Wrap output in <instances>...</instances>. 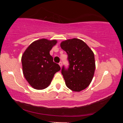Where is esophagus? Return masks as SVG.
Wrapping results in <instances>:
<instances>
[{
    "label": "esophagus",
    "mask_w": 123,
    "mask_h": 123,
    "mask_svg": "<svg viewBox=\"0 0 123 123\" xmlns=\"http://www.w3.org/2000/svg\"><path fill=\"white\" fill-rule=\"evenodd\" d=\"M59 65H60V67L61 68L62 67V63L61 62H60V63H59Z\"/></svg>",
    "instance_id": "34e87169"
}]
</instances>
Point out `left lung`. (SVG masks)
<instances>
[{"mask_svg":"<svg viewBox=\"0 0 123 123\" xmlns=\"http://www.w3.org/2000/svg\"><path fill=\"white\" fill-rule=\"evenodd\" d=\"M61 49L68 55L69 67L62 69L66 86L73 91L80 92L90 85L94 77L95 62L94 53L85 42L73 38L62 41Z\"/></svg>","mask_w":123,"mask_h":123,"instance_id":"left-lung-1","label":"left lung"}]
</instances>
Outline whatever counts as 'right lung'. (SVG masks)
Instances as JSON below:
<instances>
[{"label":"right lung","mask_w":123,"mask_h":123,"mask_svg":"<svg viewBox=\"0 0 123 123\" xmlns=\"http://www.w3.org/2000/svg\"><path fill=\"white\" fill-rule=\"evenodd\" d=\"M57 43V40L41 39L33 42L21 58L22 71L26 81L36 90H43L51 84L55 73L61 68L54 62L50 51Z\"/></svg>","instance_id":"1"}]
</instances>
